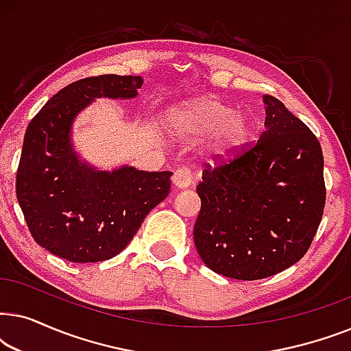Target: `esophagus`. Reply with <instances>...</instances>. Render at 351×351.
I'll return each mask as SVG.
<instances>
[{"instance_id": "1", "label": "esophagus", "mask_w": 351, "mask_h": 351, "mask_svg": "<svg viewBox=\"0 0 351 351\" xmlns=\"http://www.w3.org/2000/svg\"><path fill=\"white\" fill-rule=\"evenodd\" d=\"M172 184L177 189H186V186L191 185V172L189 167H179L176 169L174 174H172Z\"/></svg>"}]
</instances>
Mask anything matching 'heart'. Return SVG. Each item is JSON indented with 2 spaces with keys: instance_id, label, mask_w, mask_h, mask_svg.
<instances>
[{
  "instance_id": "b5f03b06",
  "label": "heart",
  "mask_w": 351,
  "mask_h": 351,
  "mask_svg": "<svg viewBox=\"0 0 351 351\" xmlns=\"http://www.w3.org/2000/svg\"><path fill=\"white\" fill-rule=\"evenodd\" d=\"M167 132L180 141L208 136L206 152L213 158L232 155L246 143L251 121L244 113L215 97H201L169 113Z\"/></svg>"
}]
</instances>
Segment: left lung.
Instances as JSON below:
<instances>
[{
  "mask_svg": "<svg viewBox=\"0 0 351 351\" xmlns=\"http://www.w3.org/2000/svg\"><path fill=\"white\" fill-rule=\"evenodd\" d=\"M265 131L203 172L193 239L201 261L233 280L276 275L308 251L326 203L323 150L285 104L263 95Z\"/></svg>",
  "mask_w": 351,
  "mask_h": 351,
  "instance_id": "8db88e82",
  "label": "left lung"
}]
</instances>
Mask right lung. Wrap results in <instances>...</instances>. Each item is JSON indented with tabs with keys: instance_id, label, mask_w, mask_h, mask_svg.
Wrapping results in <instances>:
<instances>
[{
	"instance_id": "add662e5",
	"label": "right lung",
	"mask_w": 351,
	"mask_h": 351,
	"mask_svg": "<svg viewBox=\"0 0 351 351\" xmlns=\"http://www.w3.org/2000/svg\"><path fill=\"white\" fill-rule=\"evenodd\" d=\"M141 76L100 75L75 81L47 100L28 124L16 193L35 241L75 263L123 251L150 210L169 195L172 172L121 166L100 171L71 141L78 113L95 99H134Z\"/></svg>"
}]
</instances>
